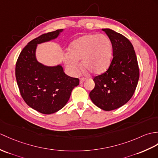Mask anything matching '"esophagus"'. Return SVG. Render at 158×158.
<instances>
[{
	"label": "esophagus",
	"instance_id": "esophagus-1",
	"mask_svg": "<svg viewBox=\"0 0 158 158\" xmlns=\"http://www.w3.org/2000/svg\"><path fill=\"white\" fill-rule=\"evenodd\" d=\"M85 81V78L81 77L80 79V83H83L84 81Z\"/></svg>",
	"mask_w": 158,
	"mask_h": 158
}]
</instances>
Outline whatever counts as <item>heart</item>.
<instances>
[{"label":"heart","instance_id":"b5f03b06","mask_svg":"<svg viewBox=\"0 0 158 158\" xmlns=\"http://www.w3.org/2000/svg\"><path fill=\"white\" fill-rule=\"evenodd\" d=\"M71 54L65 57L66 65L73 75L81 69L78 60H81L84 70L92 74L103 73L110 63L112 43L104 34H87L72 44Z\"/></svg>","mask_w":158,"mask_h":158}]
</instances>
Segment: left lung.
Instances as JSON below:
<instances>
[{
  "label": "left lung",
  "mask_w": 158,
  "mask_h": 158,
  "mask_svg": "<svg viewBox=\"0 0 158 158\" xmlns=\"http://www.w3.org/2000/svg\"><path fill=\"white\" fill-rule=\"evenodd\" d=\"M102 30L111 41L113 58L107 71L94 77L95 87L89 97L98 107L110 111L125 104L133 96L139 78V69L129 40L110 29Z\"/></svg>",
  "instance_id": "1"
}]
</instances>
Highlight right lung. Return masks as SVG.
Masks as SVG:
<instances>
[{"mask_svg":"<svg viewBox=\"0 0 158 158\" xmlns=\"http://www.w3.org/2000/svg\"><path fill=\"white\" fill-rule=\"evenodd\" d=\"M62 29L44 34L29 42L21 50L15 66V77L21 96L35 110L50 114L67 103L79 79L65 74L60 65L46 67L35 58L38 44L58 37Z\"/></svg>","mask_w":158,"mask_h":158,"instance_id":"right-lung-1","label":"right lung"}]
</instances>
